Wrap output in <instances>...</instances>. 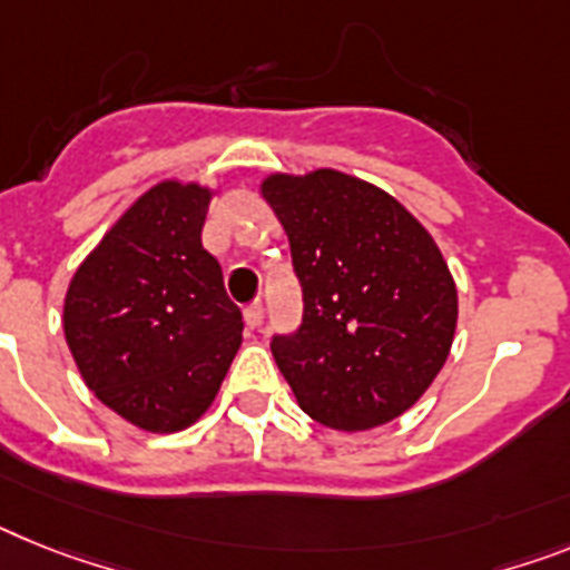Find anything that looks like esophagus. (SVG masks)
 <instances>
[{"label": "esophagus", "mask_w": 570, "mask_h": 570, "mask_svg": "<svg viewBox=\"0 0 570 570\" xmlns=\"http://www.w3.org/2000/svg\"><path fill=\"white\" fill-rule=\"evenodd\" d=\"M243 318H246V327L248 330L261 327V322H263V304H261V301H255V304H248V307L243 309Z\"/></svg>", "instance_id": "esophagus-1"}]
</instances>
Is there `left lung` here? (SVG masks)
Instances as JSON below:
<instances>
[{
    "instance_id": "1",
    "label": "left lung",
    "mask_w": 570,
    "mask_h": 570,
    "mask_svg": "<svg viewBox=\"0 0 570 570\" xmlns=\"http://www.w3.org/2000/svg\"><path fill=\"white\" fill-rule=\"evenodd\" d=\"M304 293V318L272 336L301 411L338 432L391 423L417 403L452 351L458 289L432 234L382 188L342 170L272 174Z\"/></svg>"
}]
</instances>
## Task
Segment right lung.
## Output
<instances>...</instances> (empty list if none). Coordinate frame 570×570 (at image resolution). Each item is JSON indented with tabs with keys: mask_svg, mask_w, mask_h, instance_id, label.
Masks as SVG:
<instances>
[{
	"mask_svg": "<svg viewBox=\"0 0 570 570\" xmlns=\"http://www.w3.org/2000/svg\"><path fill=\"white\" fill-rule=\"evenodd\" d=\"M212 188L167 179L141 194L71 277L63 333L100 403L145 432L188 429L214 403L243 315L203 248Z\"/></svg>",
	"mask_w": 570,
	"mask_h": 570,
	"instance_id": "add662e5",
	"label": "right lung"
}]
</instances>
